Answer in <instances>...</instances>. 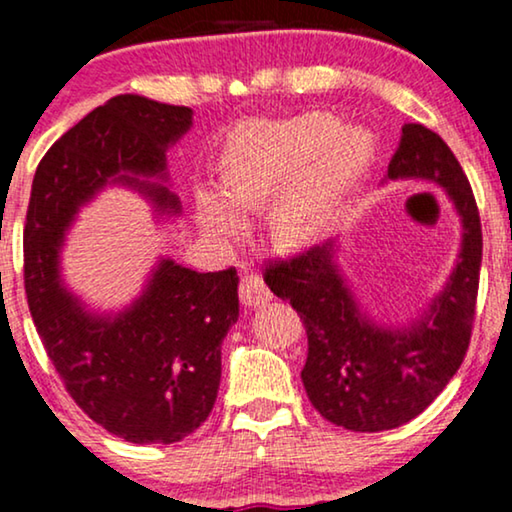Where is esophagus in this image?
Returning <instances> with one entry per match:
<instances>
[{
    "label": "esophagus",
    "instance_id": "34e87169",
    "mask_svg": "<svg viewBox=\"0 0 512 512\" xmlns=\"http://www.w3.org/2000/svg\"><path fill=\"white\" fill-rule=\"evenodd\" d=\"M240 300L244 307H263L272 300L268 284L263 282L261 275H244L240 279Z\"/></svg>",
    "mask_w": 512,
    "mask_h": 512
}]
</instances>
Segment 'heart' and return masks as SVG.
<instances>
[{
  "label": "heart",
  "mask_w": 512,
  "mask_h": 512,
  "mask_svg": "<svg viewBox=\"0 0 512 512\" xmlns=\"http://www.w3.org/2000/svg\"><path fill=\"white\" fill-rule=\"evenodd\" d=\"M373 153L361 128H338L324 111L289 121L254 123L223 153L221 191L198 188L195 214L209 235H242V209H258L279 194L270 212V235L284 247L319 237L338 202Z\"/></svg>",
  "instance_id": "b5f03b06"
}]
</instances>
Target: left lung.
<instances>
[{"label":"left lung","instance_id":"8db88e82","mask_svg":"<svg viewBox=\"0 0 512 512\" xmlns=\"http://www.w3.org/2000/svg\"><path fill=\"white\" fill-rule=\"evenodd\" d=\"M387 179H422L445 188L461 221V249L450 279L429 307L401 326L361 310L340 265L338 244L303 251L265 268V284L289 300L307 333V398L328 422L349 431L396 429L433 403L464 361L478 298L482 230L471 184L436 132L403 125Z\"/></svg>","mask_w":512,"mask_h":512}]
</instances>
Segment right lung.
Returning a JSON list of instances; mask_svg holds the SVG:
<instances>
[{
	"instance_id": "obj_1",
	"label": "right lung",
	"mask_w": 512,
	"mask_h": 512,
	"mask_svg": "<svg viewBox=\"0 0 512 512\" xmlns=\"http://www.w3.org/2000/svg\"><path fill=\"white\" fill-rule=\"evenodd\" d=\"M193 111L116 95L55 142L37 167L23 233L25 291L37 333L86 415L137 445L177 443L209 417L221 382V342L240 317L235 268L195 272L163 258L142 296L114 314L90 312L62 284L60 251L79 209L104 186L142 191L179 214L165 153Z\"/></svg>"
}]
</instances>
